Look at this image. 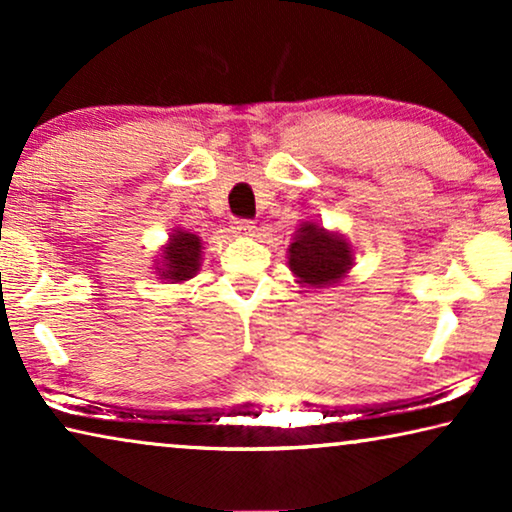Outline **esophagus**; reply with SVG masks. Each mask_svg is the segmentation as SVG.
I'll return each mask as SVG.
<instances>
[{
    "instance_id": "34e87169",
    "label": "esophagus",
    "mask_w": 512,
    "mask_h": 512,
    "mask_svg": "<svg viewBox=\"0 0 512 512\" xmlns=\"http://www.w3.org/2000/svg\"><path fill=\"white\" fill-rule=\"evenodd\" d=\"M230 233L235 237H251L256 233V226L247 219H235L233 226H230Z\"/></svg>"
}]
</instances>
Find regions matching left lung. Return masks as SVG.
<instances>
[{
  "mask_svg": "<svg viewBox=\"0 0 512 512\" xmlns=\"http://www.w3.org/2000/svg\"><path fill=\"white\" fill-rule=\"evenodd\" d=\"M352 263L354 249L345 237L328 233L319 223H300L289 247V268L300 284L314 289L338 284Z\"/></svg>",
  "mask_w": 512,
  "mask_h": 512,
  "instance_id": "8db88e82",
  "label": "left lung"
}]
</instances>
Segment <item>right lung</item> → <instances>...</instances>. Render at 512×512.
<instances>
[{
	"label": "right lung",
	"mask_w": 512,
	"mask_h": 512,
	"mask_svg": "<svg viewBox=\"0 0 512 512\" xmlns=\"http://www.w3.org/2000/svg\"><path fill=\"white\" fill-rule=\"evenodd\" d=\"M202 261V240L188 230H172L170 242L163 247V256L156 263V272L165 282L177 284L198 275Z\"/></svg>",
	"instance_id": "right-lung-1"
}]
</instances>
